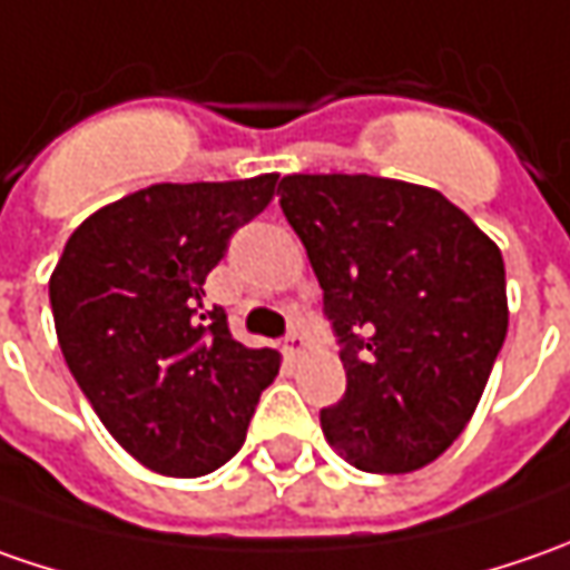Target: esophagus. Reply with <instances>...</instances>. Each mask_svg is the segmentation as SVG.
Wrapping results in <instances>:
<instances>
[{
	"label": "esophagus",
	"mask_w": 570,
	"mask_h": 570,
	"mask_svg": "<svg viewBox=\"0 0 570 570\" xmlns=\"http://www.w3.org/2000/svg\"><path fill=\"white\" fill-rule=\"evenodd\" d=\"M282 352H285L292 362H297V358L307 352V336H304V333H292V336L285 340V345H282Z\"/></svg>",
	"instance_id": "obj_1"
}]
</instances>
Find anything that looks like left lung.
Listing matches in <instances>:
<instances>
[{
    "instance_id": "obj_1",
    "label": "left lung",
    "mask_w": 570,
    "mask_h": 570,
    "mask_svg": "<svg viewBox=\"0 0 570 570\" xmlns=\"http://www.w3.org/2000/svg\"><path fill=\"white\" fill-rule=\"evenodd\" d=\"M278 193L340 340L330 448L364 472L422 470L466 428L508 336L501 250L438 189L292 174Z\"/></svg>"
}]
</instances>
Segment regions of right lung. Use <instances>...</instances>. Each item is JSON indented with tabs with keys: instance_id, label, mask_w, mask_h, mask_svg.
<instances>
[{
	"instance_id": "obj_1",
	"label": "right lung",
	"mask_w": 570,
	"mask_h": 570,
	"mask_svg": "<svg viewBox=\"0 0 570 570\" xmlns=\"http://www.w3.org/2000/svg\"><path fill=\"white\" fill-rule=\"evenodd\" d=\"M278 174L155 184L98 208L50 275L62 358L104 428L161 475H206L247 438L278 352L230 336L206 275L273 203Z\"/></svg>"
}]
</instances>
